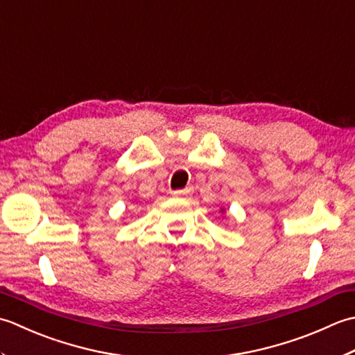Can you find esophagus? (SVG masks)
<instances>
[{"label": "esophagus", "mask_w": 355, "mask_h": 355, "mask_svg": "<svg viewBox=\"0 0 355 355\" xmlns=\"http://www.w3.org/2000/svg\"><path fill=\"white\" fill-rule=\"evenodd\" d=\"M191 191H193V188H191V187H187V188H184V190H176V191H173V196H176V198H184V196H188V194H191Z\"/></svg>", "instance_id": "obj_1"}]
</instances>
